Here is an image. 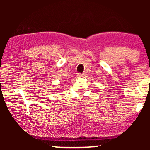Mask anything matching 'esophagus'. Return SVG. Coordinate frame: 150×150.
<instances>
[{
  "mask_svg": "<svg viewBox=\"0 0 150 150\" xmlns=\"http://www.w3.org/2000/svg\"><path fill=\"white\" fill-rule=\"evenodd\" d=\"M84 76H85V74L84 73H77V77H83Z\"/></svg>",
  "mask_w": 150,
  "mask_h": 150,
  "instance_id": "1",
  "label": "esophagus"
}]
</instances>
